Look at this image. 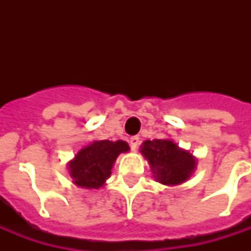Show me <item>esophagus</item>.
<instances>
[{
    "mask_svg": "<svg viewBox=\"0 0 251 251\" xmlns=\"http://www.w3.org/2000/svg\"><path fill=\"white\" fill-rule=\"evenodd\" d=\"M139 139H141L139 137L130 138V147H131V150H133V151H135V150L138 149V145H139V142H141Z\"/></svg>",
    "mask_w": 251,
    "mask_h": 251,
    "instance_id": "34e87169",
    "label": "esophagus"
}]
</instances>
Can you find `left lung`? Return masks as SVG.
<instances>
[{
	"instance_id": "8db88e82",
	"label": "left lung",
	"mask_w": 251,
	"mask_h": 251,
	"mask_svg": "<svg viewBox=\"0 0 251 251\" xmlns=\"http://www.w3.org/2000/svg\"><path fill=\"white\" fill-rule=\"evenodd\" d=\"M141 153L150 164L155 181L177 186L190 178L197 168V157L172 139L145 141Z\"/></svg>"
}]
</instances>
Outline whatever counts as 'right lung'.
<instances>
[{"label":"right lung","instance_id":"add662e5","mask_svg":"<svg viewBox=\"0 0 251 251\" xmlns=\"http://www.w3.org/2000/svg\"><path fill=\"white\" fill-rule=\"evenodd\" d=\"M125 141H94L78 151L74 159L68 163L69 175L73 183L82 189H100L110 177L112 167L118 155L129 152Z\"/></svg>","mask_w":251,"mask_h":251}]
</instances>
